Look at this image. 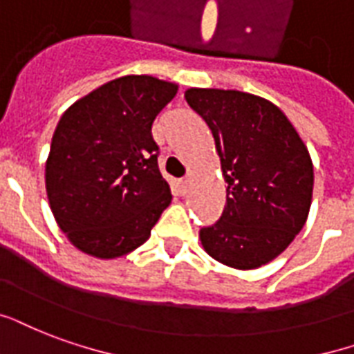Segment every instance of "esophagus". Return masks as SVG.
<instances>
[{
    "mask_svg": "<svg viewBox=\"0 0 354 354\" xmlns=\"http://www.w3.org/2000/svg\"><path fill=\"white\" fill-rule=\"evenodd\" d=\"M179 187H180V192L187 194L188 188H190V179H180L179 180Z\"/></svg>",
    "mask_w": 354,
    "mask_h": 354,
    "instance_id": "esophagus-1",
    "label": "esophagus"
}]
</instances>
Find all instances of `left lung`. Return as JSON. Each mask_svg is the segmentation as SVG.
Listing matches in <instances>:
<instances>
[{"instance_id": "8db88e82", "label": "left lung", "mask_w": 354, "mask_h": 354, "mask_svg": "<svg viewBox=\"0 0 354 354\" xmlns=\"http://www.w3.org/2000/svg\"><path fill=\"white\" fill-rule=\"evenodd\" d=\"M185 98L209 124L227 183L224 212L199 230L201 244L227 267H261L306 224L313 190L306 145L286 113L261 97L192 87Z\"/></svg>"}]
</instances>
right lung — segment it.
Returning <instances> with one entry per match:
<instances>
[{"label": "right lung", "instance_id": "obj_1", "mask_svg": "<svg viewBox=\"0 0 354 354\" xmlns=\"http://www.w3.org/2000/svg\"><path fill=\"white\" fill-rule=\"evenodd\" d=\"M177 95L153 76H123L61 115L46 160V194L61 231L100 259L142 246L171 203L151 127Z\"/></svg>", "mask_w": 354, "mask_h": 354}]
</instances>
